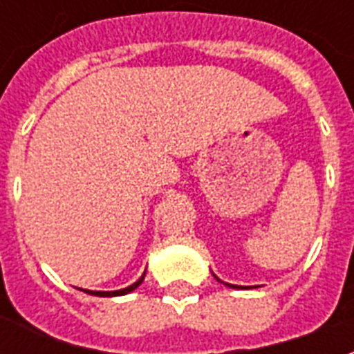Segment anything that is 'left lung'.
<instances>
[{"label":"left lung","mask_w":354,"mask_h":354,"mask_svg":"<svg viewBox=\"0 0 354 354\" xmlns=\"http://www.w3.org/2000/svg\"><path fill=\"white\" fill-rule=\"evenodd\" d=\"M216 279H218V277H216ZM218 281H220V279H218ZM225 284H227V282H225ZM227 286H231V288H239V286H235V284H227Z\"/></svg>","instance_id":"8db88e82"}]
</instances>
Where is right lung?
Segmentation results:
<instances>
[{
	"label": "right lung",
	"instance_id": "right-lung-1",
	"mask_svg": "<svg viewBox=\"0 0 354 354\" xmlns=\"http://www.w3.org/2000/svg\"><path fill=\"white\" fill-rule=\"evenodd\" d=\"M144 277H146V273L140 277L138 281L134 282V284H131V286H127V288H121V290H113V292H96V290H85L87 294H91V296H100V297H109V296H124V294H129V292H132V290H136L142 284V281H144Z\"/></svg>",
	"mask_w": 354,
	"mask_h": 354
}]
</instances>
